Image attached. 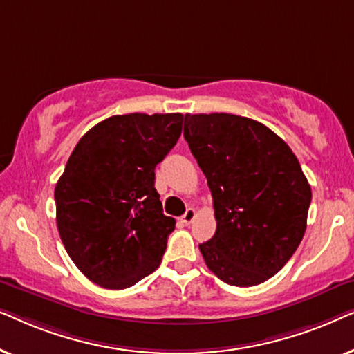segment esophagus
Instances as JSON below:
<instances>
[{
  "label": "esophagus",
  "mask_w": 354,
  "mask_h": 354,
  "mask_svg": "<svg viewBox=\"0 0 354 354\" xmlns=\"http://www.w3.org/2000/svg\"><path fill=\"white\" fill-rule=\"evenodd\" d=\"M195 217H196V211L195 209H193V207H188V209L185 211V214H183L182 216V222H183V224H185V225H188V224H192V222H193V219H195Z\"/></svg>",
  "instance_id": "1"
}]
</instances>
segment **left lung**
Segmentation results:
<instances>
[{
	"mask_svg": "<svg viewBox=\"0 0 354 354\" xmlns=\"http://www.w3.org/2000/svg\"><path fill=\"white\" fill-rule=\"evenodd\" d=\"M183 137L207 178L216 234L200 245L222 282L253 287L288 263L306 230L311 187L279 135L241 115L185 114Z\"/></svg>",
	"mask_w": 354,
	"mask_h": 354,
	"instance_id": "8db88e82",
	"label": "left lung"
}]
</instances>
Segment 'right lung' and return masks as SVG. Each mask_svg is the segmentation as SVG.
I'll use <instances>...</instances> for the list:
<instances>
[{
    "label": "right lung",
    "mask_w": 354,
    "mask_h": 354,
    "mask_svg": "<svg viewBox=\"0 0 354 354\" xmlns=\"http://www.w3.org/2000/svg\"><path fill=\"white\" fill-rule=\"evenodd\" d=\"M183 115H113L79 140L55 188L56 222L80 272L109 290L154 272L176 219L164 216L154 169L182 133Z\"/></svg>",
    "instance_id": "add662e5"
}]
</instances>
